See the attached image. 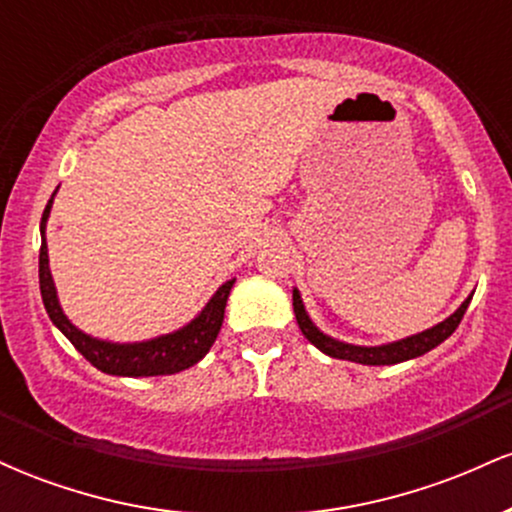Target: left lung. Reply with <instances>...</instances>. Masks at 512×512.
Instances as JSON below:
<instances>
[{"label":"left lung","mask_w":512,"mask_h":512,"mask_svg":"<svg viewBox=\"0 0 512 512\" xmlns=\"http://www.w3.org/2000/svg\"><path fill=\"white\" fill-rule=\"evenodd\" d=\"M469 301H472V296H469L467 301H464L460 308H457L455 313L448 317V320H443L440 325L431 327V330L414 334V337L402 339V342H392V344H383V346H354V344L337 342V339L322 334L313 325V322H310V317L305 315L303 301H301V296H298V291H293V313H296L298 327H301L305 339H308V342H313L317 349L322 351V354H327L332 358H342V361L363 363V366H390V363H402V361H409V358L426 354V351L436 349L440 342H445V339H448L450 334L457 330V325L462 322L464 313H467Z\"/></svg>","instance_id":"8db88e82"}]
</instances>
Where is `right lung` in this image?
Returning <instances> with one entry per match:
<instances>
[{"label": "right lung", "instance_id": "obj_1", "mask_svg": "<svg viewBox=\"0 0 512 512\" xmlns=\"http://www.w3.org/2000/svg\"><path fill=\"white\" fill-rule=\"evenodd\" d=\"M50 207L52 199L43 211V221H40V231H43V245H40L38 260L40 296H43L45 310H48L50 320L60 327V332L74 344V349L79 351L91 366H96L98 370L110 375H129V378H142L144 375L146 378V375L178 373V370L195 366L197 361H202V358L207 356L216 334L221 330L223 310H226L228 293H231L236 279L226 281V284L214 293V298L207 303V308H204L190 325L182 327L178 332L139 344H110L101 342V339H93L81 330H76L72 322L64 317L60 303H57L55 284H52V274L48 267V245H45V221H48L50 216Z\"/></svg>", "mask_w": 512, "mask_h": 512}]
</instances>
